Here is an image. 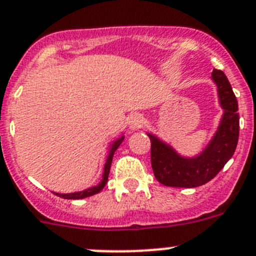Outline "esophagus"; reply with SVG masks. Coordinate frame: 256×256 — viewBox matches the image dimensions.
Wrapping results in <instances>:
<instances>
[{"label":"esophagus","instance_id":"esophagus-1","mask_svg":"<svg viewBox=\"0 0 256 256\" xmlns=\"http://www.w3.org/2000/svg\"><path fill=\"white\" fill-rule=\"evenodd\" d=\"M128 125H130L132 130H139V128H142L145 125L144 117L140 116V114H134L130 118V121H128Z\"/></svg>","mask_w":256,"mask_h":256}]
</instances>
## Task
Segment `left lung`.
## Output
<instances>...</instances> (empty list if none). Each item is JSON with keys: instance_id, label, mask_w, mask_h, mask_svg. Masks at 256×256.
I'll return each instance as SVG.
<instances>
[{"instance_id": "left-lung-1", "label": "left lung", "mask_w": 256, "mask_h": 256, "mask_svg": "<svg viewBox=\"0 0 256 256\" xmlns=\"http://www.w3.org/2000/svg\"><path fill=\"white\" fill-rule=\"evenodd\" d=\"M212 78L218 86V94L224 110L222 122L208 148L196 158H182L171 146L150 138V162L154 176L164 186L198 188L217 176L236 150L240 132L238 104L224 72L214 68Z\"/></svg>"}]
</instances>
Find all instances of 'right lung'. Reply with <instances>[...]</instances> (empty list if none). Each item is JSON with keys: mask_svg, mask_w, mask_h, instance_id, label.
Segmentation results:
<instances>
[{"mask_svg": "<svg viewBox=\"0 0 256 256\" xmlns=\"http://www.w3.org/2000/svg\"><path fill=\"white\" fill-rule=\"evenodd\" d=\"M122 140H124V138H120V139L116 140V142H114V145H112L111 153H110V156H108L107 160H106L104 172H103V180H102V182H100V185L94 186V188H88V190L80 191V192H74V194H56L57 196L64 198V199H84V198L92 196V195L96 194V192H100V191L102 190L103 188H104L106 184H107L108 174H110V168H111V163H112V158H114V152H116V149L118 148L120 144L122 142Z\"/></svg>", "mask_w": 256, "mask_h": 256, "instance_id": "right-lung-1", "label": "right lung"}]
</instances>
